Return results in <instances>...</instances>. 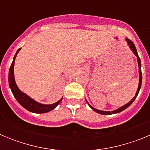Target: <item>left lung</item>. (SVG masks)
Instances as JSON below:
<instances>
[{"mask_svg":"<svg viewBox=\"0 0 150 150\" xmlns=\"http://www.w3.org/2000/svg\"><path fill=\"white\" fill-rule=\"evenodd\" d=\"M127 40V43H128V44L129 45V47L131 48V50H132V52H133L134 53V55L137 56V62H138V67H139V85H138V88H137V92H136V95H135V96L134 97V98L132 99V100L130 102H128V104H126L125 105L122 106V107H121L120 108H119V109L116 110H113L112 111V112H110V111H103V110H97L95 109V108H94L93 107H91V105H90L89 104H88V102L86 100V102L87 104H88V106H89L90 107H91V109L93 110L95 112H98V113H100V114H102V115H110V114H115V113H118V112H122V110H125L127 108V107H129L131 104H132L134 102V100H135V98H137V95H138L139 93V91H140V87H141V83H142V72H141V63H140V58H139L138 56V54H137V49H136V47H135L134 44V43L132 42V40H130L128 39H126Z\"/></svg>","mask_w":150,"mask_h":150,"instance_id":"left-lung-1","label":"left lung"}]
</instances>
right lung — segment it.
I'll return each mask as SVG.
<instances>
[{"mask_svg": "<svg viewBox=\"0 0 150 150\" xmlns=\"http://www.w3.org/2000/svg\"><path fill=\"white\" fill-rule=\"evenodd\" d=\"M20 50L21 48L17 50L15 56L13 58L11 66H10V71H9V85H10V89H11L13 95H14L17 101L24 108H25L26 110H28L30 112H35V113H44V112H47L50 110H52L53 109H55L57 106L59 105V103L62 101V98H61L59 101H57L56 103L52 104L46 105V104H40L38 102H36L35 100H33L32 98H30V97L23 93L22 91H21L16 86V84L15 79H14V70H13V67H14L16 57V55Z\"/></svg>", "mask_w": 150, "mask_h": 150, "instance_id": "right-lung-1", "label": "right lung"}]
</instances>
